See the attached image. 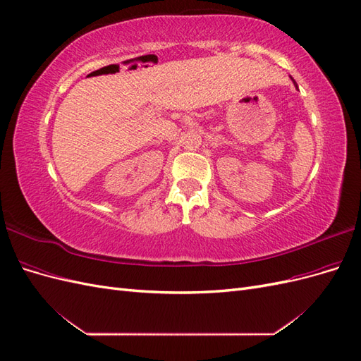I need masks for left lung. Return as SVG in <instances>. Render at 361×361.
I'll list each match as a JSON object with an SVG mask.
<instances>
[{"label":"left lung","instance_id":"8db88e82","mask_svg":"<svg viewBox=\"0 0 361 361\" xmlns=\"http://www.w3.org/2000/svg\"><path fill=\"white\" fill-rule=\"evenodd\" d=\"M290 80H292V81H293V84H295V87H297V89H298V85H297V82H295V80H293V78H292V76H290Z\"/></svg>","mask_w":361,"mask_h":361}]
</instances>
